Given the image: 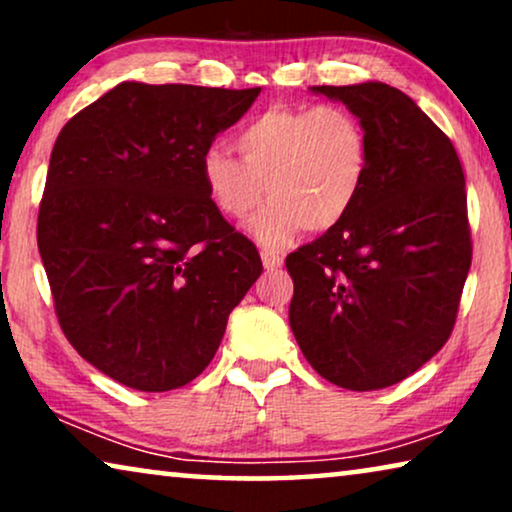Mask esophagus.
<instances>
[{"label": "esophagus", "mask_w": 512, "mask_h": 512, "mask_svg": "<svg viewBox=\"0 0 512 512\" xmlns=\"http://www.w3.org/2000/svg\"><path fill=\"white\" fill-rule=\"evenodd\" d=\"M261 261L265 265V270H275L279 265L284 263V256L279 254V251H272V249H263L261 251Z\"/></svg>", "instance_id": "esophagus-1"}]
</instances>
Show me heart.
Returning a JSON list of instances; mask_svg holds the SVG:
<instances>
[{
    "label": "heart",
    "instance_id": "obj_1",
    "mask_svg": "<svg viewBox=\"0 0 512 512\" xmlns=\"http://www.w3.org/2000/svg\"><path fill=\"white\" fill-rule=\"evenodd\" d=\"M240 158L226 146L202 153V179L223 216L251 223L265 244H282L303 226L324 233L338 226L359 200L370 170V137L345 107L275 104L235 132Z\"/></svg>",
    "mask_w": 512,
    "mask_h": 512
}]
</instances>
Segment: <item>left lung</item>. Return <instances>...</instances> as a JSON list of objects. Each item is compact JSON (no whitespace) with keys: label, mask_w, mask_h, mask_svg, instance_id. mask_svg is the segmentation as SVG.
I'll use <instances>...</instances> for the list:
<instances>
[{"label":"left lung","mask_w":512,"mask_h":512,"mask_svg":"<svg viewBox=\"0 0 512 512\" xmlns=\"http://www.w3.org/2000/svg\"><path fill=\"white\" fill-rule=\"evenodd\" d=\"M361 118L370 170L345 219L286 256L291 331L324 380L373 391L450 338L473 258L466 179L450 137L387 83L317 86Z\"/></svg>","instance_id":"8db88e82"}]
</instances>
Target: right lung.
<instances>
[{"mask_svg":"<svg viewBox=\"0 0 512 512\" xmlns=\"http://www.w3.org/2000/svg\"><path fill=\"white\" fill-rule=\"evenodd\" d=\"M258 93L125 81L55 139L37 221L55 314L69 345L125 387L195 380L263 272L202 179V153Z\"/></svg>","mask_w":512,"mask_h":512,"instance_id":"obj_1","label":"right lung"}]
</instances>
